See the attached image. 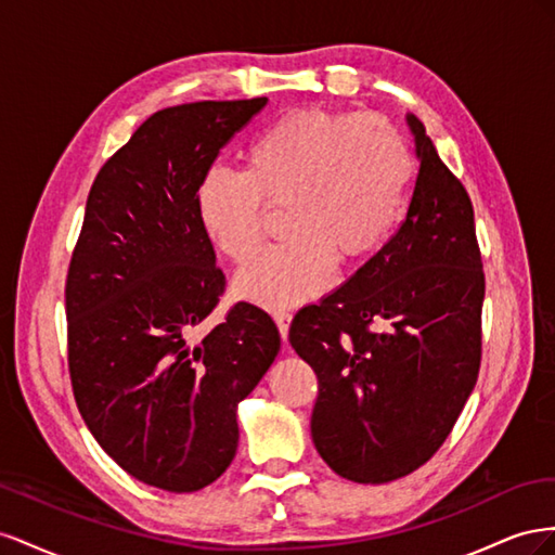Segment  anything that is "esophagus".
<instances>
[{
	"label": "esophagus",
	"mask_w": 555,
	"mask_h": 555,
	"mask_svg": "<svg viewBox=\"0 0 555 555\" xmlns=\"http://www.w3.org/2000/svg\"><path fill=\"white\" fill-rule=\"evenodd\" d=\"M274 321H276V327H279V335L281 339L286 341L288 339V327H291V321H293V313L291 311H274Z\"/></svg>",
	"instance_id": "esophagus-1"
}]
</instances>
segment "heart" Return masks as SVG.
Returning a JSON list of instances; mask_svg holds the SVG:
<instances>
[{"instance_id":"1","label":"heart","mask_w":555,"mask_h":555,"mask_svg":"<svg viewBox=\"0 0 555 555\" xmlns=\"http://www.w3.org/2000/svg\"><path fill=\"white\" fill-rule=\"evenodd\" d=\"M246 169L216 167L199 181L197 218L236 264L260 250L267 214L286 209L291 240L248 264L234 291L269 309L323 293L335 262L351 267L398 228L414 163L404 137L382 116L302 108L248 141Z\"/></svg>"}]
</instances>
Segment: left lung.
I'll return each instance as SVG.
<instances>
[{"mask_svg":"<svg viewBox=\"0 0 555 555\" xmlns=\"http://www.w3.org/2000/svg\"><path fill=\"white\" fill-rule=\"evenodd\" d=\"M406 216L339 291L299 309L295 353L319 378L311 437L356 483L406 477L444 444L477 384L486 276L465 185L416 116Z\"/></svg>","mask_w":555,"mask_h":555,"instance_id":"left-lung-1","label":"left lung"}]
</instances>
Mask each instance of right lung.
Instances as JSON below:
<instances>
[{"instance_id":"add662e5","label":"right lung","mask_w":555,"mask_h":555,"mask_svg":"<svg viewBox=\"0 0 555 555\" xmlns=\"http://www.w3.org/2000/svg\"><path fill=\"white\" fill-rule=\"evenodd\" d=\"M267 98L153 114L102 165L72 253L67 362L98 444L167 493L214 483L236 453V404L272 365V315L236 302L202 335L225 274L197 218V188Z\"/></svg>"}]
</instances>
